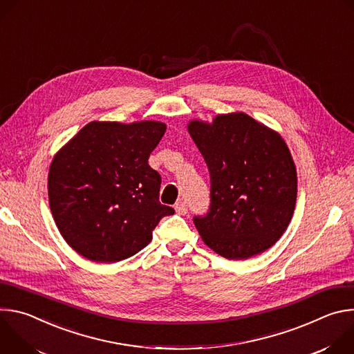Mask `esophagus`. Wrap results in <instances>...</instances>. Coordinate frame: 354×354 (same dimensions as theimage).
Returning <instances> with one entry per match:
<instances>
[{
	"label": "esophagus",
	"mask_w": 354,
	"mask_h": 354,
	"mask_svg": "<svg viewBox=\"0 0 354 354\" xmlns=\"http://www.w3.org/2000/svg\"><path fill=\"white\" fill-rule=\"evenodd\" d=\"M175 212H176L178 214H180V216H185V214L187 213V205H186V201H183V200L176 201Z\"/></svg>",
	"instance_id": "1"
}]
</instances>
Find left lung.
Returning <instances> with one entry per match:
<instances>
[{
  "mask_svg": "<svg viewBox=\"0 0 354 354\" xmlns=\"http://www.w3.org/2000/svg\"><path fill=\"white\" fill-rule=\"evenodd\" d=\"M189 134L210 172V209L193 223L205 243L227 259L262 254L288 227L297 171L279 133L236 112L213 123L192 120Z\"/></svg>",
  "mask_w": 354,
  "mask_h": 354,
  "instance_id": "8db88e82",
  "label": "left lung"
}]
</instances>
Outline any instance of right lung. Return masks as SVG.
Here are the masks:
<instances>
[{"label": "right lung", "mask_w": 354, "mask_h": 354, "mask_svg": "<svg viewBox=\"0 0 354 354\" xmlns=\"http://www.w3.org/2000/svg\"><path fill=\"white\" fill-rule=\"evenodd\" d=\"M165 123L91 122L55 156L48 205L66 242L84 258L112 263L153 239L160 220L161 176L148 165Z\"/></svg>", "instance_id": "1"}]
</instances>
